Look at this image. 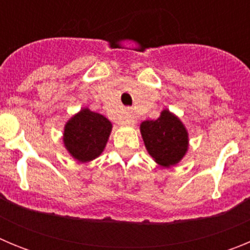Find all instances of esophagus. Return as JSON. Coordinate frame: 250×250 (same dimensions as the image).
<instances>
[{"label": "esophagus", "instance_id": "esophagus-1", "mask_svg": "<svg viewBox=\"0 0 250 250\" xmlns=\"http://www.w3.org/2000/svg\"><path fill=\"white\" fill-rule=\"evenodd\" d=\"M124 120L126 121L127 124H132L134 123V116H132V112L130 110H126L125 114H124Z\"/></svg>", "mask_w": 250, "mask_h": 250}]
</instances>
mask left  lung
Returning <instances> with one entry per match:
<instances>
[{
	"mask_svg": "<svg viewBox=\"0 0 250 250\" xmlns=\"http://www.w3.org/2000/svg\"><path fill=\"white\" fill-rule=\"evenodd\" d=\"M140 131L149 154L163 167L175 165L187 152V130L182 121L167 110L156 120L144 121Z\"/></svg>",
	"mask_w": 250,
	"mask_h": 250,
	"instance_id": "left-lung-1",
	"label": "left lung"
}]
</instances>
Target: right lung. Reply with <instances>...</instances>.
Here are the masks:
<instances>
[{"label": "right lung", "instance_id": "obj_1", "mask_svg": "<svg viewBox=\"0 0 250 250\" xmlns=\"http://www.w3.org/2000/svg\"><path fill=\"white\" fill-rule=\"evenodd\" d=\"M110 131L111 123L105 116L83 109L66 124L63 143L75 159L90 161L103 152Z\"/></svg>", "mask_w": 250, "mask_h": 250}]
</instances>
